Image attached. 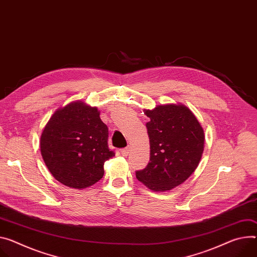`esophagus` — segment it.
<instances>
[{
  "instance_id": "34e87169",
  "label": "esophagus",
  "mask_w": 257,
  "mask_h": 257,
  "mask_svg": "<svg viewBox=\"0 0 257 257\" xmlns=\"http://www.w3.org/2000/svg\"><path fill=\"white\" fill-rule=\"evenodd\" d=\"M121 154H122L124 157H127V156H128V154H129V148L122 149V150H121Z\"/></svg>"
}]
</instances>
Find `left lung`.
<instances>
[{"mask_svg":"<svg viewBox=\"0 0 257 257\" xmlns=\"http://www.w3.org/2000/svg\"><path fill=\"white\" fill-rule=\"evenodd\" d=\"M151 156L136 178L154 192L174 189L198 167L205 135L195 114L183 104L157 105L145 109Z\"/></svg>","mask_w":257,"mask_h":257,"instance_id":"obj_1","label":"left lung"}]
</instances>
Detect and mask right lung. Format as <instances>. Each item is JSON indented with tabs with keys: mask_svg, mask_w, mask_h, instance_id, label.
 <instances>
[{
	"mask_svg": "<svg viewBox=\"0 0 257 257\" xmlns=\"http://www.w3.org/2000/svg\"><path fill=\"white\" fill-rule=\"evenodd\" d=\"M108 129L96 107L73 101L58 108L46 124L40 141L46 166L56 180L82 190L100 180L108 149Z\"/></svg>",
	"mask_w": 257,
	"mask_h": 257,
	"instance_id": "add662e5",
	"label": "right lung"
}]
</instances>
